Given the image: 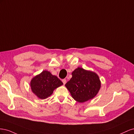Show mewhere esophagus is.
<instances>
[{
    "mask_svg": "<svg viewBox=\"0 0 134 134\" xmlns=\"http://www.w3.org/2000/svg\"><path fill=\"white\" fill-rule=\"evenodd\" d=\"M62 82H63V84L65 85L66 84V79H63L62 80Z\"/></svg>",
    "mask_w": 134,
    "mask_h": 134,
    "instance_id": "esophagus-1",
    "label": "esophagus"
}]
</instances>
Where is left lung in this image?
<instances>
[{
	"label": "left lung",
	"mask_w": 134,
	"mask_h": 134,
	"mask_svg": "<svg viewBox=\"0 0 134 134\" xmlns=\"http://www.w3.org/2000/svg\"><path fill=\"white\" fill-rule=\"evenodd\" d=\"M72 78L65 87L77 102L83 103L93 99L98 93L101 82L95 72L78 67L72 72Z\"/></svg>",
	"instance_id": "obj_1"
}]
</instances>
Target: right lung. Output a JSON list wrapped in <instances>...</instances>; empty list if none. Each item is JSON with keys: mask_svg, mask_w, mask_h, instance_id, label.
Wrapping results in <instances>:
<instances>
[{"mask_svg": "<svg viewBox=\"0 0 134 134\" xmlns=\"http://www.w3.org/2000/svg\"><path fill=\"white\" fill-rule=\"evenodd\" d=\"M63 84V82L57 76L47 70H43L34 76L30 82L32 92L41 99L48 98L56 88Z\"/></svg>", "mask_w": 134, "mask_h": 134, "instance_id": "right-lung-1", "label": "right lung"}]
</instances>
